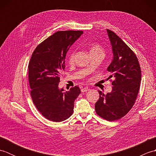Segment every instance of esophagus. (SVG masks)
<instances>
[{"label":"esophagus","instance_id":"esophagus-1","mask_svg":"<svg viewBox=\"0 0 156 156\" xmlns=\"http://www.w3.org/2000/svg\"><path fill=\"white\" fill-rule=\"evenodd\" d=\"M90 90V88H88V87H87V88H82V90H81V92H87L88 90Z\"/></svg>","mask_w":156,"mask_h":156}]
</instances>
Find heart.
<instances>
[{
	"instance_id": "1",
	"label": "heart",
	"mask_w": 156,
	"mask_h": 156,
	"mask_svg": "<svg viewBox=\"0 0 156 156\" xmlns=\"http://www.w3.org/2000/svg\"><path fill=\"white\" fill-rule=\"evenodd\" d=\"M90 54L91 55H97V54L104 55V54H105L104 49L102 48L99 44H94L90 46ZM74 57H75V51H73L69 55V58H68L69 62H72L73 61H74Z\"/></svg>"
}]
</instances>
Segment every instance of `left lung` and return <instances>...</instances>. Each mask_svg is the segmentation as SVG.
<instances>
[{
  "instance_id": "obj_1",
  "label": "left lung",
  "mask_w": 156,
  "mask_h": 156,
  "mask_svg": "<svg viewBox=\"0 0 156 156\" xmlns=\"http://www.w3.org/2000/svg\"><path fill=\"white\" fill-rule=\"evenodd\" d=\"M112 45L113 59L107 70L111 73L113 86L107 94L100 90V98L95 104L97 114L109 121L119 120L131 110L135 104L141 80L140 63L135 53L116 35L107 29Z\"/></svg>"
}]
</instances>
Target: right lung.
Here are the masks:
<instances>
[{"instance_id": "add662e5", "label": "right lung", "mask_w": 156, "mask_h": 156, "mask_svg": "<svg viewBox=\"0 0 156 156\" xmlns=\"http://www.w3.org/2000/svg\"><path fill=\"white\" fill-rule=\"evenodd\" d=\"M82 34V31H57L39 44L32 54L28 66L31 96L37 110L49 121H63L74 112L80 89L76 86L64 92L58 84L67 51Z\"/></svg>"}]
</instances>
